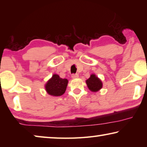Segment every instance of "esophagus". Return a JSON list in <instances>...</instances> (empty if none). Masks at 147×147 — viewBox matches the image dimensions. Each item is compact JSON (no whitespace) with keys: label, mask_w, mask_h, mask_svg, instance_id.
<instances>
[{"label":"esophagus","mask_w":147,"mask_h":147,"mask_svg":"<svg viewBox=\"0 0 147 147\" xmlns=\"http://www.w3.org/2000/svg\"><path fill=\"white\" fill-rule=\"evenodd\" d=\"M78 74H72L71 77L73 78V79H75V78H78Z\"/></svg>","instance_id":"obj_1"}]
</instances>
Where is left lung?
<instances>
[{
  "label": "left lung",
  "mask_w": 147,
  "mask_h": 147,
  "mask_svg": "<svg viewBox=\"0 0 147 147\" xmlns=\"http://www.w3.org/2000/svg\"><path fill=\"white\" fill-rule=\"evenodd\" d=\"M86 84L89 89L93 92H96L102 88V82L95 74H92L86 80Z\"/></svg>",
  "instance_id": "1"
}]
</instances>
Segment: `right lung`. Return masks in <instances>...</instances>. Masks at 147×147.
Here are the masks:
<instances>
[{
	"label": "right lung",
	"instance_id": "add662e5",
	"mask_svg": "<svg viewBox=\"0 0 147 147\" xmlns=\"http://www.w3.org/2000/svg\"><path fill=\"white\" fill-rule=\"evenodd\" d=\"M68 80L61 78L58 74H54L45 84V90L50 95L61 96L66 91Z\"/></svg>",
	"mask_w": 147,
	"mask_h": 147
}]
</instances>
